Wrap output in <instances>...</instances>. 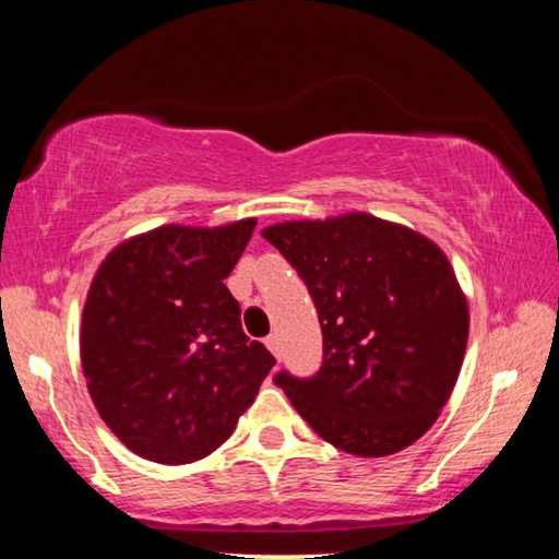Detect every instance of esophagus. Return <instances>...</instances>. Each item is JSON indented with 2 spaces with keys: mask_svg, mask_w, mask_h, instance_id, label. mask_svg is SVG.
<instances>
[{
  "mask_svg": "<svg viewBox=\"0 0 559 559\" xmlns=\"http://www.w3.org/2000/svg\"><path fill=\"white\" fill-rule=\"evenodd\" d=\"M266 347L273 353V357L281 359V345H278V337L276 335H269L266 337Z\"/></svg>",
  "mask_w": 559,
  "mask_h": 559,
  "instance_id": "obj_1",
  "label": "esophagus"
}]
</instances>
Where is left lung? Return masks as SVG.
I'll list each match as a JSON object with an SVG mask.
<instances>
[{
    "instance_id": "8db88e82",
    "label": "left lung",
    "mask_w": 559,
    "mask_h": 559,
    "mask_svg": "<svg viewBox=\"0 0 559 559\" xmlns=\"http://www.w3.org/2000/svg\"><path fill=\"white\" fill-rule=\"evenodd\" d=\"M266 241L300 273L323 330V367L276 384L318 437L362 459L412 447L439 419L468 343V302L437 243L349 212L271 224Z\"/></svg>"
}]
</instances>
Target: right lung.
Returning a JSON list of instances; mask_svg holds the SVG:
<instances>
[{
  "label": "right lung",
  "mask_w": 559,
  "mask_h": 559,
  "mask_svg": "<svg viewBox=\"0 0 559 559\" xmlns=\"http://www.w3.org/2000/svg\"><path fill=\"white\" fill-rule=\"evenodd\" d=\"M257 219L165 224L112 249L91 281L81 367L100 419L147 461L179 466L231 437L276 359L224 286Z\"/></svg>",
  "instance_id": "obj_1"
}]
</instances>
